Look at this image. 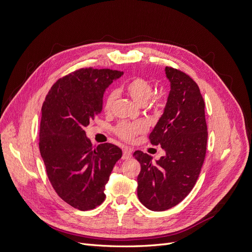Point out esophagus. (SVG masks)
Masks as SVG:
<instances>
[{
    "label": "esophagus",
    "instance_id": "esophagus-1",
    "mask_svg": "<svg viewBox=\"0 0 252 252\" xmlns=\"http://www.w3.org/2000/svg\"><path fill=\"white\" fill-rule=\"evenodd\" d=\"M131 157H132L131 149L124 148L123 149V156H122V158H123V159H128V158H130Z\"/></svg>",
    "mask_w": 252,
    "mask_h": 252
}]
</instances>
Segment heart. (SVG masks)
Wrapping results in <instances>:
<instances>
[{
    "label": "heart",
    "instance_id": "heart-1",
    "mask_svg": "<svg viewBox=\"0 0 252 252\" xmlns=\"http://www.w3.org/2000/svg\"><path fill=\"white\" fill-rule=\"evenodd\" d=\"M125 90L130 95L132 100L139 105H145L154 94V87L151 83L143 78H132L129 80L126 85ZM116 98V94L109 93L105 97L104 101V109L105 111H110L112 105ZM161 105V101H157V106ZM145 130V126L142 123H121L116 128L117 134L123 140L129 141L132 140L136 134L142 133Z\"/></svg>",
    "mask_w": 252,
    "mask_h": 252
}]
</instances>
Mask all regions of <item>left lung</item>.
I'll list each match as a JSON object with an SVG mask.
<instances>
[{
	"label": "left lung",
	"mask_w": 252,
	"mask_h": 252,
	"mask_svg": "<svg viewBox=\"0 0 252 252\" xmlns=\"http://www.w3.org/2000/svg\"><path fill=\"white\" fill-rule=\"evenodd\" d=\"M165 73L170 91L162 117L149 135L151 144L159 145L165 156L152 163L149 155L140 150L133 154L141 164L138 197L154 211L172 208L191 191L204 163L208 136L197 84L172 67H166Z\"/></svg>",
	"instance_id": "1"
}]
</instances>
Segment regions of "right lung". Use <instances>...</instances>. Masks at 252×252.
Returning <instances> with one entry per match:
<instances>
[{
	"mask_svg": "<svg viewBox=\"0 0 252 252\" xmlns=\"http://www.w3.org/2000/svg\"><path fill=\"white\" fill-rule=\"evenodd\" d=\"M123 71L82 68L56 82L42 106L40 152L59 196L79 210L105 200V186L122 150L110 143L93 147L84 128L103 109V95Z\"/></svg>",
	"mask_w": 252,
	"mask_h": 252,
	"instance_id": "obj_1",
	"label": "right lung"
}]
</instances>
